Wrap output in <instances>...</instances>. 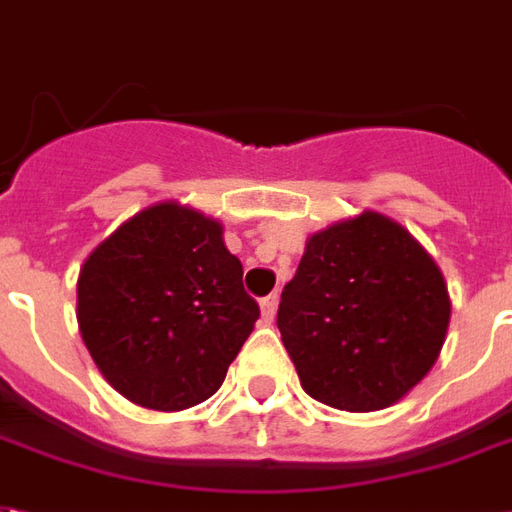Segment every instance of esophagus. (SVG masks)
<instances>
[{
  "mask_svg": "<svg viewBox=\"0 0 512 512\" xmlns=\"http://www.w3.org/2000/svg\"><path fill=\"white\" fill-rule=\"evenodd\" d=\"M275 311H278V294L272 292L261 300V316H264V322L270 324L275 319Z\"/></svg>",
  "mask_w": 512,
  "mask_h": 512,
  "instance_id": "34e87169",
  "label": "esophagus"
}]
</instances>
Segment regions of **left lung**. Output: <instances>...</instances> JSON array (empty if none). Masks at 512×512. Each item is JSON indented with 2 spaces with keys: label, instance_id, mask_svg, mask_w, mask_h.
I'll list each match as a JSON object with an SVG mask.
<instances>
[{
  "label": "left lung",
  "instance_id": "obj_1",
  "mask_svg": "<svg viewBox=\"0 0 512 512\" xmlns=\"http://www.w3.org/2000/svg\"><path fill=\"white\" fill-rule=\"evenodd\" d=\"M447 324L450 297L434 259L371 210L308 237L278 305L302 390L343 412L401 401L434 368Z\"/></svg>",
  "mask_w": 512,
  "mask_h": 512
}]
</instances>
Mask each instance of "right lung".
Masks as SVG:
<instances>
[{"instance_id":"1","label":"right lung","mask_w":512,"mask_h":512,"mask_svg":"<svg viewBox=\"0 0 512 512\" xmlns=\"http://www.w3.org/2000/svg\"><path fill=\"white\" fill-rule=\"evenodd\" d=\"M256 319L223 226L177 201L125 220L78 275V330L100 374L158 412L218 393Z\"/></svg>"}]
</instances>
